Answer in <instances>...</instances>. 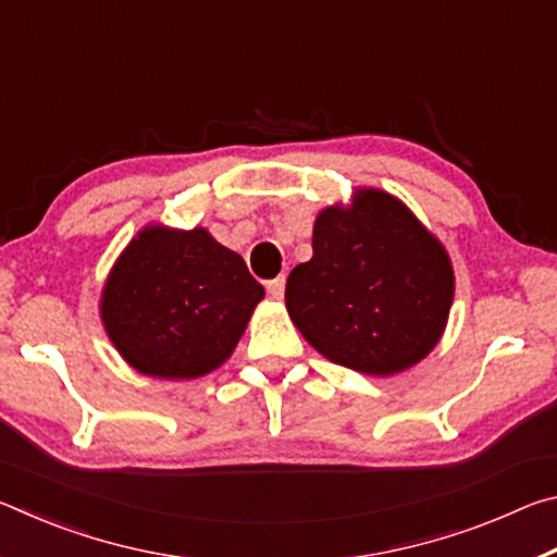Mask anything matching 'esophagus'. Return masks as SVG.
I'll return each mask as SVG.
<instances>
[{
    "label": "esophagus",
    "instance_id": "1",
    "mask_svg": "<svg viewBox=\"0 0 557 557\" xmlns=\"http://www.w3.org/2000/svg\"><path fill=\"white\" fill-rule=\"evenodd\" d=\"M285 282H287L285 275H277L275 280H270V282H268V295L280 299L282 295H285Z\"/></svg>",
    "mask_w": 557,
    "mask_h": 557
}]
</instances>
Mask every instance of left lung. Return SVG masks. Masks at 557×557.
<instances>
[{"mask_svg":"<svg viewBox=\"0 0 557 557\" xmlns=\"http://www.w3.org/2000/svg\"><path fill=\"white\" fill-rule=\"evenodd\" d=\"M314 256L289 272L285 305L301 336L346 369L393 375L440 342L455 297L442 245L393 196L366 188L324 209Z\"/></svg>","mask_w":557,"mask_h":557,"instance_id":"left-lung-1","label":"left lung"}]
</instances>
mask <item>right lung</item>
<instances>
[{
    "instance_id": "right-lung-1",
    "label": "right lung",
    "mask_w": 557,
    "mask_h": 557,
    "mask_svg": "<svg viewBox=\"0 0 557 557\" xmlns=\"http://www.w3.org/2000/svg\"><path fill=\"white\" fill-rule=\"evenodd\" d=\"M265 297L238 252L203 228H147L112 268L102 322L125 361L157 379H196L238 344Z\"/></svg>"
}]
</instances>
